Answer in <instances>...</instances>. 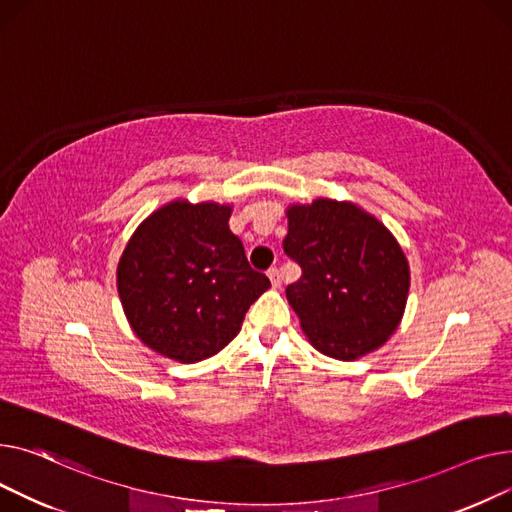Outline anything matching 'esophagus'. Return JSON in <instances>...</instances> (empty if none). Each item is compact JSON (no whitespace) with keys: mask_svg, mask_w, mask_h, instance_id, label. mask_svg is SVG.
Returning a JSON list of instances; mask_svg holds the SVG:
<instances>
[{"mask_svg":"<svg viewBox=\"0 0 512 512\" xmlns=\"http://www.w3.org/2000/svg\"><path fill=\"white\" fill-rule=\"evenodd\" d=\"M268 279H270V283H273L275 289H279L281 287V270L279 268H270L268 270Z\"/></svg>","mask_w":512,"mask_h":512,"instance_id":"1","label":"esophagus"}]
</instances>
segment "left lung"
<instances>
[{"label":"left lung","mask_w":512,"mask_h":512,"mask_svg":"<svg viewBox=\"0 0 512 512\" xmlns=\"http://www.w3.org/2000/svg\"><path fill=\"white\" fill-rule=\"evenodd\" d=\"M287 221L283 248L302 277L285 293L314 349L353 362L382 347L409 293V262L395 235L357 204L328 198L291 204Z\"/></svg>","instance_id":"1"}]
</instances>
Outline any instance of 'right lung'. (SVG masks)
<instances>
[{
	"instance_id": "obj_1",
	"label": "right lung",
	"mask_w": 512,
	"mask_h": 512,
	"mask_svg": "<svg viewBox=\"0 0 512 512\" xmlns=\"http://www.w3.org/2000/svg\"><path fill=\"white\" fill-rule=\"evenodd\" d=\"M231 206L173 200L144 219L117 264V291L136 337L194 364L219 353L270 287L229 229Z\"/></svg>"
}]
</instances>
